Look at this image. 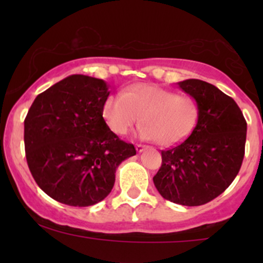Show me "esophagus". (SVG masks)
Masks as SVG:
<instances>
[{
	"mask_svg": "<svg viewBox=\"0 0 263 263\" xmlns=\"http://www.w3.org/2000/svg\"><path fill=\"white\" fill-rule=\"evenodd\" d=\"M147 148V146H144V144H141V143H137L136 144V151H137L138 153H141V152H143L144 149Z\"/></svg>",
	"mask_w": 263,
	"mask_h": 263,
	"instance_id": "1",
	"label": "esophagus"
}]
</instances>
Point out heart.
<instances>
[{
    "label": "heart",
    "mask_w": 263,
    "mask_h": 263,
    "mask_svg": "<svg viewBox=\"0 0 263 263\" xmlns=\"http://www.w3.org/2000/svg\"><path fill=\"white\" fill-rule=\"evenodd\" d=\"M104 119L117 135H125L141 120L142 137L162 146L185 140L197 125L199 108L194 98L157 85L140 84L123 93L110 96L104 104Z\"/></svg>",
    "instance_id": "b5f03b06"
}]
</instances>
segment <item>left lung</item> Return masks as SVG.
<instances>
[{
  "label": "left lung",
  "mask_w": 263,
  "mask_h": 263,
  "mask_svg": "<svg viewBox=\"0 0 263 263\" xmlns=\"http://www.w3.org/2000/svg\"><path fill=\"white\" fill-rule=\"evenodd\" d=\"M178 85L197 101L198 122L189 137L162 151L153 183L172 203L198 206L219 197L237 176L247 123L234 99L216 86L198 79Z\"/></svg>",
  "instance_id": "8db88e82"
}]
</instances>
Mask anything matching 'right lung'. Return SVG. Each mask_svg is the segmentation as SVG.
<instances>
[{"label": "right lung", "instance_id": "right-lung-1", "mask_svg": "<svg viewBox=\"0 0 263 263\" xmlns=\"http://www.w3.org/2000/svg\"><path fill=\"white\" fill-rule=\"evenodd\" d=\"M110 91L104 80L75 74L35 98L25 120V149L35 183L70 206L104 200L120 163L136 155L102 117Z\"/></svg>", "mask_w": 263, "mask_h": 263}]
</instances>
